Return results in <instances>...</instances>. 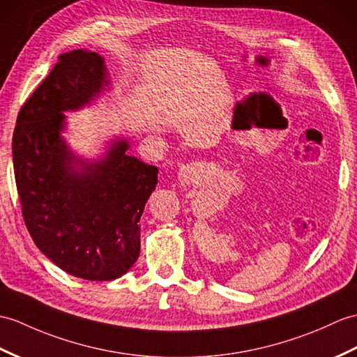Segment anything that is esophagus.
<instances>
[{"label":"esophagus","mask_w":357,"mask_h":357,"mask_svg":"<svg viewBox=\"0 0 357 357\" xmlns=\"http://www.w3.org/2000/svg\"><path fill=\"white\" fill-rule=\"evenodd\" d=\"M201 167H199V164H187V165H182L178 172V182L182 187H188L197 182V179L201 178Z\"/></svg>","instance_id":"34e87169"}]
</instances>
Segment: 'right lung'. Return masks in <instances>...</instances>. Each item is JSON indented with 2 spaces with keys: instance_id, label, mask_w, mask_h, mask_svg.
Instances as JSON below:
<instances>
[{
  "instance_id": "right-lung-1",
  "label": "right lung",
  "mask_w": 357,
  "mask_h": 357,
  "mask_svg": "<svg viewBox=\"0 0 357 357\" xmlns=\"http://www.w3.org/2000/svg\"><path fill=\"white\" fill-rule=\"evenodd\" d=\"M105 85L100 54L59 56L22 105L12 138L16 190L33 242L62 271L93 281L119 278L137 261L138 222L158 182L155 165L126 153V139L91 164L66 147L63 111L89 103Z\"/></svg>"
}]
</instances>
